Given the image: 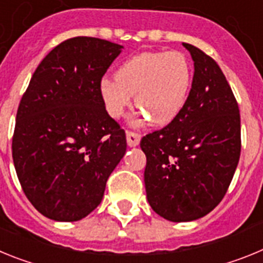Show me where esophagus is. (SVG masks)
Returning a JSON list of instances; mask_svg holds the SVG:
<instances>
[{"label":"esophagus","instance_id":"obj_1","mask_svg":"<svg viewBox=\"0 0 263 263\" xmlns=\"http://www.w3.org/2000/svg\"><path fill=\"white\" fill-rule=\"evenodd\" d=\"M139 141H141V134L133 133V132H127L126 133L127 146H130V147H136V146L139 145Z\"/></svg>","mask_w":263,"mask_h":263}]
</instances>
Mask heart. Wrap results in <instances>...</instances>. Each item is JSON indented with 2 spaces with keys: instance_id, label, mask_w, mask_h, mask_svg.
I'll list each match as a JSON object with an SVG mask.
<instances>
[{
  "instance_id": "obj_1",
  "label": "heart",
  "mask_w": 263,
  "mask_h": 263,
  "mask_svg": "<svg viewBox=\"0 0 263 263\" xmlns=\"http://www.w3.org/2000/svg\"><path fill=\"white\" fill-rule=\"evenodd\" d=\"M192 64L180 51L142 52L120 66L116 78L100 84L109 116L118 118L136 95V105L154 125H167L183 110L191 93Z\"/></svg>"
}]
</instances>
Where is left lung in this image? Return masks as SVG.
<instances>
[{
    "mask_svg": "<svg viewBox=\"0 0 263 263\" xmlns=\"http://www.w3.org/2000/svg\"><path fill=\"white\" fill-rule=\"evenodd\" d=\"M183 46L195 68L187 104L141 141L148 204L174 222L197 220L222 200L241 153L238 104L221 68L195 46Z\"/></svg>",
    "mask_w": 263,
    "mask_h": 263,
    "instance_id": "obj_1",
    "label": "left lung"
}]
</instances>
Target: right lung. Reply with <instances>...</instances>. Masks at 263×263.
<instances>
[{"label": "right lung", "mask_w": 263, "mask_h": 263, "mask_svg": "<svg viewBox=\"0 0 263 263\" xmlns=\"http://www.w3.org/2000/svg\"><path fill=\"white\" fill-rule=\"evenodd\" d=\"M124 46L76 36L51 50L18 106L13 162L30 203L55 221H78L103 200L126 153L125 132L109 117L101 79Z\"/></svg>", "instance_id": "obj_1"}]
</instances>
